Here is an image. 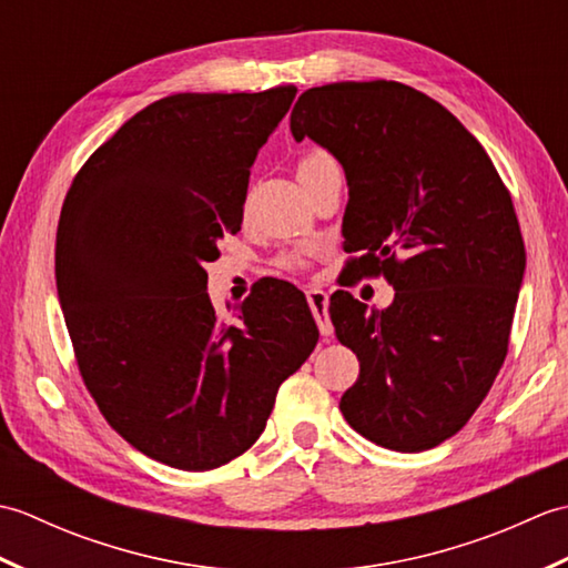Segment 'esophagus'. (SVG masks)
Returning a JSON list of instances; mask_svg holds the SVG:
<instances>
[{"instance_id": "34e87169", "label": "esophagus", "mask_w": 568, "mask_h": 568, "mask_svg": "<svg viewBox=\"0 0 568 568\" xmlns=\"http://www.w3.org/2000/svg\"><path fill=\"white\" fill-rule=\"evenodd\" d=\"M307 305L312 310V317H315L317 327H320V334L324 336V339H329V336L334 334V327H332V320H329V297L324 291H317V287H312V291H307Z\"/></svg>"}]
</instances>
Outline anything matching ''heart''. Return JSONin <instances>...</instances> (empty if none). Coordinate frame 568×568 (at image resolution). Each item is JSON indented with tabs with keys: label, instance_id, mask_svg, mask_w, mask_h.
Wrapping results in <instances>:
<instances>
[{
	"label": "heart",
	"instance_id": "1",
	"mask_svg": "<svg viewBox=\"0 0 568 568\" xmlns=\"http://www.w3.org/2000/svg\"><path fill=\"white\" fill-rule=\"evenodd\" d=\"M327 161H334L327 151H322V149L310 151V153H305V155H303V159H300V163H297V173H300V171H307V168H312V165L327 163ZM283 263L287 265V268H300V265H303V256H297V253H295V256H287Z\"/></svg>",
	"mask_w": 568,
	"mask_h": 568
}]
</instances>
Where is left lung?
I'll use <instances>...</instances> for the list:
<instances>
[{"label":"left lung","instance_id":"8db88e82","mask_svg":"<svg viewBox=\"0 0 568 568\" xmlns=\"http://www.w3.org/2000/svg\"><path fill=\"white\" fill-rule=\"evenodd\" d=\"M344 165V251L354 275L395 287L385 310L329 300L336 339L356 354L344 419L393 452H425L462 429L508 356L525 273L510 192L476 136L425 92L393 80L332 82L291 114Z\"/></svg>","mask_w":568,"mask_h":568}]
</instances>
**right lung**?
<instances>
[{"mask_svg": "<svg viewBox=\"0 0 568 568\" xmlns=\"http://www.w3.org/2000/svg\"><path fill=\"white\" fill-rule=\"evenodd\" d=\"M297 88L180 92L84 163L55 234V283L84 388L155 462L210 470L261 437L320 332L305 295L265 281L216 320L204 263L244 220L251 165Z\"/></svg>", "mask_w": 568, "mask_h": 568, "instance_id": "add662e5", "label": "right lung"}]
</instances>
